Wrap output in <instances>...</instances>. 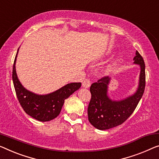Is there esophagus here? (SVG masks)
Here are the masks:
<instances>
[{"mask_svg":"<svg viewBox=\"0 0 159 159\" xmlns=\"http://www.w3.org/2000/svg\"><path fill=\"white\" fill-rule=\"evenodd\" d=\"M91 86V81H90L89 79H85L82 83V86L84 88H89Z\"/></svg>","mask_w":159,"mask_h":159,"instance_id":"esophagus-1","label":"esophagus"}]
</instances>
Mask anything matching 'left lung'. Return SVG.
<instances>
[{
  "label": "left lung",
  "instance_id": "left-lung-1",
  "mask_svg": "<svg viewBox=\"0 0 159 159\" xmlns=\"http://www.w3.org/2000/svg\"><path fill=\"white\" fill-rule=\"evenodd\" d=\"M135 64L141 67L139 84L136 93L120 101H112L108 96V86L111 78L104 76L90 87L91 98L88 107L89 120L99 130H107L122 124L131 116L140 101L146 86L145 63L136 51Z\"/></svg>",
  "mask_w": 159,
  "mask_h": 159
}]
</instances>
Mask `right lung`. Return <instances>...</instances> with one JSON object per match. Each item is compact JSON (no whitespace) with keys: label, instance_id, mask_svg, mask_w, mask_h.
<instances>
[{"label":"right lung","instance_id":"obj_1","mask_svg":"<svg viewBox=\"0 0 159 159\" xmlns=\"http://www.w3.org/2000/svg\"><path fill=\"white\" fill-rule=\"evenodd\" d=\"M19 49V48H18ZM16 53L13 67V82L21 107L30 116L40 121H49L60 113L66 98L80 89L81 83H71L47 95H37L25 89L18 79L16 71Z\"/></svg>","mask_w":159,"mask_h":159}]
</instances>
